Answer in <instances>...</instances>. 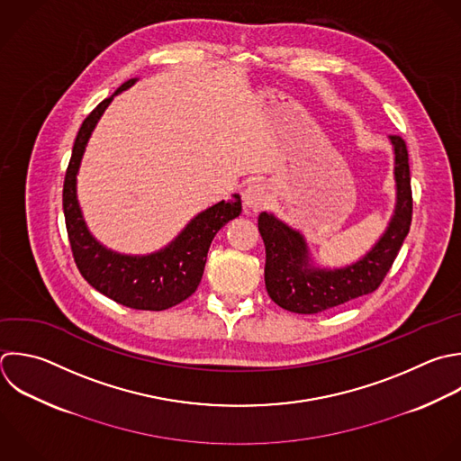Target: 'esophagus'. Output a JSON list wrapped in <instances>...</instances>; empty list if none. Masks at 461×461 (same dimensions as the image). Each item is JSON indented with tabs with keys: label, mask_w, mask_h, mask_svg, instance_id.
<instances>
[{
	"label": "esophagus",
	"mask_w": 461,
	"mask_h": 461,
	"mask_svg": "<svg viewBox=\"0 0 461 461\" xmlns=\"http://www.w3.org/2000/svg\"><path fill=\"white\" fill-rule=\"evenodd\" d=\"M268 202V191L261 184H252L243 193V207L247 212L261 211Z\"/></svg>",
	"instance_id": "34e87169"
}]
</instances>
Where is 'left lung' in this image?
<instances>
[{
    "instance_id": "obj_1",
    "label": "left lung",
    "mask_w": 461,
    "mask_h": 461,
    "mask_svg": "<svg viewBox=\"0 0 461 461\" xmlns=\"http://www.w3.org/2000/svg\"><path fill=\"white\" fill-rule=\"evenodd\" d=\"M394 146L396 209L380 241L355 265L340 270H313L303 236L272 214L261 212L258 229L265 243V286L270 299L294 313H319L375 292L394 263L412 220L409 155L400 135L389 137Z\"/></svg>"
}]
</instances>
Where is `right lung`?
<instances>
[{
	"instance_id": "add662e5",
	"label": "right lung",
	"mask_w": 461,
	"mask_h": 461,
	"mask_svg": "<svg viewBox=\"0 0 461 461\" xmlns=\"http://www.w3.org/2000/svg\"><path fill=\"white\" fill-rule=\"evenodd\" d=\"M133 83L135 79L126 81L115 95ZM112 99L113 95L92 110L76 137L63 185L67 232L81 276L97 292L128 308L158 312L194 294L203 276L211 241L229 220L241 214V198L234 194L230 200H223L200 212L167 249L151 256H121L99 245L83 221L76 198V175L86 142Z\"/></svg>"
}]
</instances>
